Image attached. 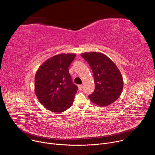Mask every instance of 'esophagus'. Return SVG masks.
Masks as SVG:
<instances>
[{
    "label": "esophagus",
    "instance_id": "1",
    "mask_svg": "<svg viewBox=\"0 0 155 155\" xmlns=\"http://www.w3.org/2000/svg\"><path fill=\"white\" fill-rule=\"evenodd\" d=\"M78 89H79L80 90H83V85H82V84L78 85Z\"/></svg>",
    "mask_w": 155,
    "mask_h": 155
}]
</instances>
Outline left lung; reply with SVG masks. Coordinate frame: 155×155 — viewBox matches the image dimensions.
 Wrapping results in <instances>:
<instances>
[{"instance_id": "left-lung-1", "label": "left lung", "mask_w": 155, "mask_h": 155, "mask_svg": "<svg viewBox=\"0 0 155 155\" xmlns=\"http://www.w3.org/2000/svg\"><path fill=\"white\" fill-rule=\"evenodd\" d=\"M81 56L90 65L96 84L94 92L88 96L90 101L100 107L116 101L123 89V77L116 64L99 52H86Z\"/></svg>"}]
</instances>
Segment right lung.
Instances as JSON below:
<instances>
[{"instance_id":"obj_1","label":"right lung","mask_w":155,"mask_h":155,"mask_svg":"<svg viewBox=\"0 0 155 155\" xmlns=\"http://www.w3.org/2000/svg\"><path fill=\"white\" fill-rule=\"evenodd\" d=\"M75 56L74 53L56 54L44 62L35 74V95L51 112L61 113L72 105L78 87L72 83L69 68Z\"/></svg>"}]
</instances>
